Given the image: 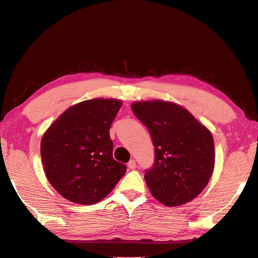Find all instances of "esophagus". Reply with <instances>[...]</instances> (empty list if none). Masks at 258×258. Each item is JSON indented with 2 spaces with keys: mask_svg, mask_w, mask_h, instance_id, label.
Here are the masks:
<instances>
[{
  "mask_svg": "<svg viewBox=\"0 0 258 258\" xmlns=\"http://www.w3.org/2000/svg\"><path fill=\"white\" fill-rule=\"evenodd\" d=\"M128 168L130 169V170H135L136 168H137V162H136V160H130L129 162H128Z\"/></svg>",
  "mask_w": 258,
  "mask_h": 258,
  "instance_id": "esophagus-1",
  "label": "esophagus"
}]
</instances>
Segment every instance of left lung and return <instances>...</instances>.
I'll list each match as a JSON object with an SVG mask.
<instances>
[{
    "instance_id": "1",
    "label": "left lung",
    "mask_w": 258,
    "mask_h": 258,
    "mask_svg": "<svg viewBox=\"0 0 258 258\" xmlns=\"http://www.w3.org/2000/svg\"><path fill=\"white\" fill-rule=\"evenodd\" d=\"M131 110L150 130L155 163L144 175L153 197L177 207L196 198L212 176L215 163L211 131L170 101H138Z\"/></svg>"
}]
</instances>
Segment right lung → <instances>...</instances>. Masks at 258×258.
I'll return each instance as SVG.
<instances>
[{
    "instance_id": "right-lung-1",
    "label": "right lung",
    "mask_w": 258,
    "mask_h": 258,
    "mask_svg": "<svg viewBox=\"0 0 258 258\" xmlns=\"http://www.w3.org/2000/svg\"><path fill=\"white\" fill-rule=\"evenodd\" d=\"M121 100L97 98L69 107L45 131L41 156L46 177L62 197L95 205L110 194L127 167L113 158L111 124Z\"/></svg>"
}]
</instances>
